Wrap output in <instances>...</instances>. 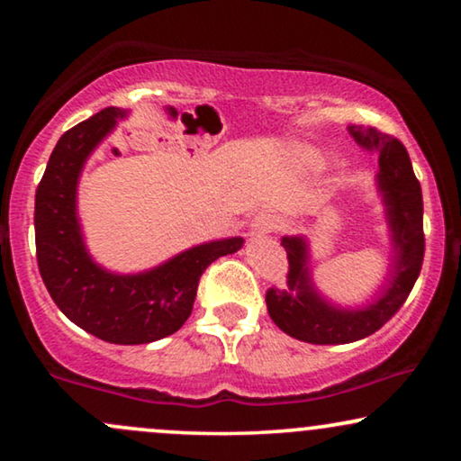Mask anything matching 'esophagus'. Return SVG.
Here are the masks:
<instances>
[{
    "instance_id": "1",
    "label": "esophagus",
    "mask_w": 461,
    "mask_h": 461,
    "mask_svg": "<svg viewBox=\"0 0 461 461\" xmlns=\"http://www.w3.org/2000/svg\"><path fill=\"white\" fill-rule=\"evenodd\" d=\"M276 229H279V220H276L275 213H270V212L258 213V216L251 220V224H249L251 235H258V237L268 235V232H275Z\"/></svg>"
}]
</instances>
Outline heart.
I'll return each mask as SVG.
<instances>
[{
  "instance_id": "b5f03b06",
  "label": "heart",
  "mask_w": 461,
  "mask_h": 461,
  "mask_svg": "<svg viewBox=\"0 0 461 461\" xmlns=\"http://www.w3.org/2000/svg\"><path fill=\"white\" fill-rule=\"evenodd\" d=\"M294 159L304 167H317L321 166V155L314 149L308 147H298L294 149Z\"/></svg>"
}]
</instances>
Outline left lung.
<instances>
[{"label":"left lung","instance_id":"1","mask_svg":"<svg viewBox=\"0 0 461 461\" xmlns=\"http://www.w3.org/2000/svg\"><path fill=\"white\" fill-rule=\"evenodd\" d=\"M348 131L358 147L377 153L375 185L386 213L393 256L386 283L375 300L358 308H342L314 287L306 237L281 239L289 260L287 285L267 292L268 314L281 331L308 344H350L375 333L405 304L424 262V201L407 149L375 128L348 125Z\"/></svg>","mask_w":461,"mask_h":461}]
</instances>
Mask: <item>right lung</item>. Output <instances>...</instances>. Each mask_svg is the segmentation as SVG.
<instances>
[{
    "instance_id": "1",
    "label": "right lung",
    "mask_w": 461,
    "mask_h": 461,
    "mask_svg": "<svg viewBox=\"0 0 461 461\" xmlns=\"http://www.w3.org/2000/svg\"><path fill=\"white\" fill-rule=\"evenodd\" d=\"M130 111L109 106L60 136L35 193V248L56 306L81 330L111 344H149L191 317L203 270L241 249V237L188 248L142 273H111L86 248L77 216L81 169Z\"/></svg>"
}]
</instances>
